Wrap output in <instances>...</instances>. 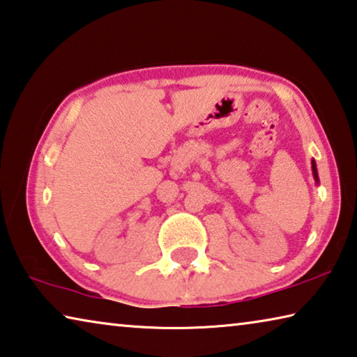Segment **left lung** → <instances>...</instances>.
I'll use <instances>...</instances> for the list:
<instances>
[{"label": "left lung", "instance_id": "obj_1", "mask_svg": "<svg viewBox=\"0 0 357 357\" xmlns=\"http://www.w3.org/2000/svg\"><path fill=\"white\" fill-rule=\"evenodd\" d=\"M311 169H313V178L316 181V184H319V178H318V168H316V162L311 160Z\"/></svg>", "mask_w": 357, "mask_h": 357}]
</instances>
